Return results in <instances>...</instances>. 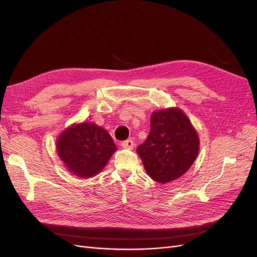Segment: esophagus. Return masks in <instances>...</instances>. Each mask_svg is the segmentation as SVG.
<instances>
[{"label":"esophagus","instance_id":"esophagus-1","mask_svg":"<svg viewBox=\"0 0 257 257\" xmlns=\"http://www.w3.org/2000/svg\"><path fill=\"white\" fill-rule=\"evenodd\" d=\"M121 146H122V148H124V149H133L135 145H134V142L132 141V139H127V141L123 142L121 144Z\"/></svg>","mask_w":257,"mask_h":257}]
</instances>
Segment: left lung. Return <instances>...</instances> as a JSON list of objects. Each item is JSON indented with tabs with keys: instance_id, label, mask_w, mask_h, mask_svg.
Instances as JSON below:
<instances>
[{
	"instance_id": "left-lung-1",
	"label": "left lung",
	"mask_w": 257,
	"mask_h": 257,
	"mask_svg": "<svg viewBox=\"0 0 257 257\" xmlns=\"http://www.w3.org/2000/svg\"><path fill=\"white\" fill-rule=\"evenodd\" d=\"M198 150L197 132L179 108L153 111L150 133L137 147L147 174L159 183L176 180L188 172Z\"/></svg>"
}]
</instances>
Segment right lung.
Instances as JSON below:
<instances>
[{
  "label": "right lung",
  "instance_id": "1",
  "mask_svg": "<svg viewBox=\"0 0 257 257\" xmlns=\"http://www.w3.org/2000/svg\"><path fill=\"white\" fill-rule=\"evenodd\" d=\"M56 147L68 172L80 178L97 175L116 150L109 133L91 122L74 124L64 130Z\"/></svg>",
  "mask_w": 257,
  "mask_h": 257
}]
</instances>
